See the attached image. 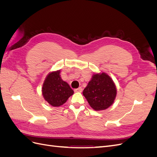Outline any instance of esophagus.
Here are the masks:
<instances>
[{"mask_svg": "<svg viewBox=\"0 0 157 157\" xmlns=\"http://www.w3.org/2000/svg\"><path fill=\"white\" fill-rule=\"evenodd\" d=\"M75 92H82V88L81 87H79L78 88H76L74 90Z\"/></svg>", "mask_w": 157, "mask_h": 157, "instance_id": "obj_1", "label": "esophagus"}]
</instances>
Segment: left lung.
Returning <instances> with one entry per match:
<instances>
[{
    "mask_svg": "<svg viewBox=\"0 0 157 157\" xmlns=\"http://www.w3.org/2000/svg\"><path fill=\"white\" fill-rule=\"evenodd\" d=\"M83 95L94 110H105L114 102L117 89L110 77L102 73L93 76L83 90Z\"/></svg>",
    "mask_w": 157,
    "mask_h": 157,
    "instance_id": "left-lung-1",
    "label": "left lung"
}]
</instances>
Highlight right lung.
Returning a JSON list of instances; mask_svg holds the SVG:
<instances>
[{
    "instance_id": "add662e5",
    "label": "right lung",
    "mask_w": 157,
    "mask_h": 157,
    "mask_svg": "<svg viewBox=\"0 0 157 157\" xmlns=\"http://www.w3.org/2000/svg\"><path fill=\"white\" fill-rule=\"evenodd\" d=\"M59 73V71L50 73L42 86L45 100L53 107L62 105L74 93L69 85L61 78Z\"/></svg>"
}]
</instances>
